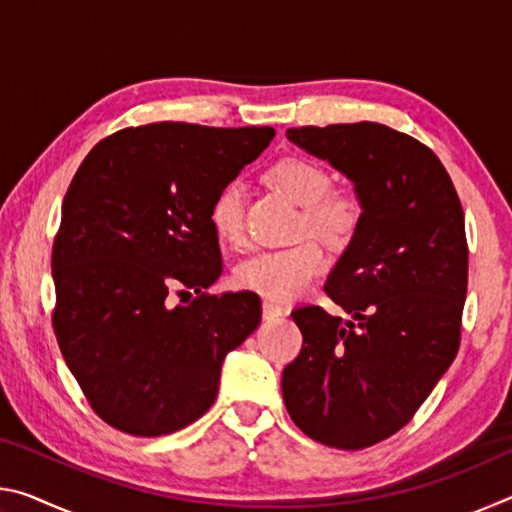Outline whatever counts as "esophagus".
I'll list each match as a JSON object with an SVG mask.
<instances>
[{"label": "esophagus", "instance_id": "obj_1", "mask_svg": "<svg viewBox=\"0 0 512 512\" xmlns=\"http://www.w3.org/2000/svg\"><path fill=\"white\" fill-rule=\"evenodd\" d=\"M284 314H287V311H284V307L275 305V302H271V300H264V302H262V316H264L266 320H275V318H280V316H284Z\"/></svg>", "mask_w": 512, "mask_h": 512}]
</instances>
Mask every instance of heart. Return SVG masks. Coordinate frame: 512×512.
<instances>
[{
	"label": "heart",
	"mask_w": 512,
	"mask_h": 512,
	"mask_svg": "<svg viewBox=\"0 0 512 512\" xmlns=\"http://www.w3.org/2000/svg\"><path fill=\"white\" fill-rule=\"evenodd\" d=\"M271 176L291 201L305 207L302 230L332 246L348 244L357 232L361 207L350 196L332 194V173L314 160L284 158L271 169ZM210 223L219 239L228 244H239L244 239V185L239 180H230L214 196ZM325 268L327 257L323 248L314 241H302L293 248L262 250L241 259L235 266V280L239 287L268 300H293L302 296Z\"/></svg>",
	"instance_id": "b5f03b06"
}]
</instances>
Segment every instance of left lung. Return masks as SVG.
<instances>
[{"instance_id":"obj_1","label":"left lung","mask_w":512,"mask_h":512,"mask_svg":"<svg viewBox=\"0 0 512 512\" xmlns=\"http://www.w3.org/2000/svg\"><path fill=\"white\" fill-rule=\"evenodd\" d=\"M287 137L350 180L361 219L325 284L350 318L293 311L305 341L282 372V397L309 438L363 449L400 431L456 357L463 207L436 153L384 124L300 126Z\"/></svg>"}]
</instances>
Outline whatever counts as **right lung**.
<instances>
[{"instance_id":"add662e5","label":"right lung","mask_w":512,"mask_h":512,"mask_svg":"<svg viewBox=\"0 0 512 512\" xmlns=\"http://www.w3.org/2000/svg\"><path fill=\"white\" fill-rule=\"evenodd\" d=\"M273 135L271 126L183 121L124 128L72 178L51 253L54 329L67 368L110 427L153 438L201 418L219 393L225 354L257 329L253 291H203L223 268L214 196ZM176 286L199 298L171 308Z\"/></svg>"}]
</instances>
